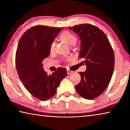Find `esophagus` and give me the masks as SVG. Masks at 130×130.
Here are the masks:
<instances>
[{
	"instance_id": "1",
	"label": "esophagus",
	"mask_w": 130,
	"mask_h": 130,
	"mask_svg": "<svg viewBox=\"0 0 130 130\" xmlns=\"http://www.w3.org/2000/svg\"><path fill=\"white\" fill-rule=\"evenodd\" d=\"M72 72V70H69V69H68L67 70V73L69 74H70V73H71Z\"/></svg>"
}]
</instances>
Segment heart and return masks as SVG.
<instances>
[{
	"mask_svg": "<svg viewBox=\"0 0 130 130\" xmlns=\"http://www.w3.org/2000/svg\"><path fill=\"white\" fill-rule=\"evenodd\" d=\"M60 39L62 41L65 42L68 45L70 46H72L74 45V43L76 42L77 41V38L75 36V35L72 33L71 32L68 31H65L62 32L60 35ZM49 49L50 52H53L55 49V43L54 42L50 43Z\"/></svg>",
	"mask_w": 130,
	"mask_h": 130,
	"instance_id": "1",
	"label": "heart"
}]
</instances>
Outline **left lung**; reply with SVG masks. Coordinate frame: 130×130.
I'll return each mask as SVG.
<instances>
[{
  "label": "left lung",
  "mask_w": 130,
  "mask_h": 130,
  "mask_svg": "<svg viewBox=\"0 0 130 130\" xmlns=\"http://www.w3.org/2000/svg\"><path fill=\"white\" fill-rule=\"evenodd\" d=\"M81 40L79 58H84L87 69L79 72L81 81L75 86L82 98L93 100L107 88L112 76L115 57L108 39L96 26L84 23L69 27Z\"/></svg>",
  "instance_id": "8db88e82"
}]
</instances>
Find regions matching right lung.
<instances>
[{
	"label": "right lung",
	"instance_id": "obj_1",
	"mask_svg": "<svg viewBox=\"0 0 130 130\" xmlns=\"http://www.w3.org/2000/svg\"><path fill=\"white\" fill-rule=\"evenodd\" d=\"M62 28L37 25L26 30L18 45L15 63L19 77L28 92L38 99L46 101L57 92L67 69L58 68L52 74L43 70L42 63L50 54L49 46Z\"/></svg>",
	"mask_w": 130,
	"mask_h": 130
}]
</instances>
